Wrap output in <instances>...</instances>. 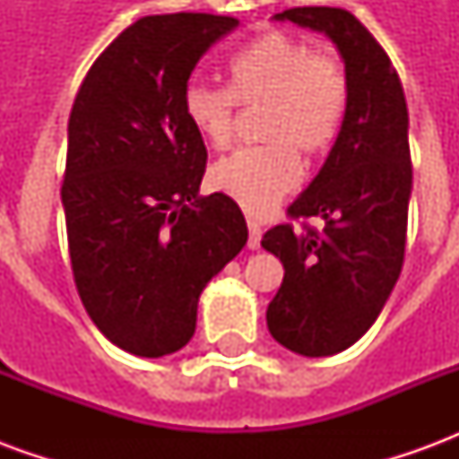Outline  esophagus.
<instances>
[{"label":"esophagus","mask_w":459,"mask_h":459,"mask_svg":"<svg viewBox=\"0 0 459 459\" xmlns=\"http://www.w3.org/2000/svg\"><path fill=\"white\" fill-rule=\"evenodd\" d=\"M248 248L250 250H258L260 248V236H263V229H260V223L255 219H250L248 216Z\"/></svg>","instance_id":"obj_1"}]
</instances>
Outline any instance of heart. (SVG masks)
I'll return each instance as SVG.
<instances>
[{"mask_svg":"<svg viewBox=\"0 0 459 459\" xmlns=\"http://www.w3.org/2000/svg\"><path fill=\"white\" fill-rule=\"evenodd\" d=\"M265 105L258 137L211 167V184L250 213H265L302 181L298 152H327L344 125L349 75L332 51L307 39L268 31L243 46L229 64V88L191 81L181 95L186 120L213 150L229 147L236 105Z\"/></svg>","mask_w":459,"mask_h":459,"instance_id":"b5f03b06","label":"heart"}]
</instances>
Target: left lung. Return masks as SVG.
Returning a JSON list of instances; mask_svg holds the SVG:
<instances>
[{
    "label": "left lung",
    "instance_id": "1",
    "mask_svg": "<svg viewBox=\"0 0 459 459\" xmlns=\"http://www.w3.org/2000/svg\"><path fill=\"white\" fill-rule=\"evenodd\" d=\"M275 19L327 34L349 75L337 142L288 209L290 219L322 216L325 229L280 223L260 240L285 268L265 315L270 334L295 354L332 356L368 332L403 268L413 186L408 108L391 58L351 12L295 6Z\"/></svg>",
    "mask_w": 459,
    "mask_h": 459
}]
</instances>
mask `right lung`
<instances>
[{
  "mask_svg": "<svg viewBox=\"0 0 459 459\" xmlns=\"http://www.w3.org/2000/svg\"><path fill=\"white\" fill-rule=\"evenodd\" d=\"M236 26L142 16L95 58L68 117L61 201L75 288L95 327L134 356L189 344L199 295L248 240L236 201L199 196L209 154L181 110L194 65Z\"/></svg>",
  "mask_w": 459,
  "mask_h": 459,
  "instance_id": "right-lung-1",
  "label": "right lung"
}]
</instances>
